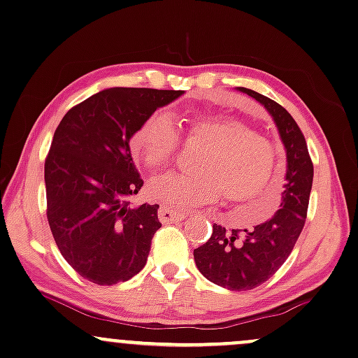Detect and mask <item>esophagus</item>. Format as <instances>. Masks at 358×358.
Segmentation results:
<instances>
[{
	"label": "esophagus",
	"mask_w": 358,
	"mask_h": 358,
	"mask_svg": "<svg viewBox=\"0 0 358 358\" xmlns=\"http://www.w3.org/2000/svg\"><path fill=\"white\" fill-rule=\"evenodd\" d=\"M185 218V213L176 211L173 208L162 205L158 208V220L162 221L164 224H171V223H180Z\"/></svg>",
	"instance_id": "1"
}]
</instances>
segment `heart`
Masks as SVG:
<instances>
[{
    "label": "heart",
    "instance_id": "heart-1",
    "mask_svg": "<svg viewBox=\"0 0 358 358\" xmlns=\"http://www.w3.org/2000/svg\"><path fill=\"white\" fill-rule=\"evenodd\" d=\"M185 137L205 147L196 155L198 171H169L150 180L147 192L153 200L171 208H196L224 201L239 203L234 220L255 226L278 211V148L266 135L257 134L246 122L221 114L192 117ZM180 145L178 130L164 112L142 122L130 138L134 157L147 169L170 164Z\"/></svg>",
    "mask_w": 358,
    "mask_h": 358
}]
</instances>
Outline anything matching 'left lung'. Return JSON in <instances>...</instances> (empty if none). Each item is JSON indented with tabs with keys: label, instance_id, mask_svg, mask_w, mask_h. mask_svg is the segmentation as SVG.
Here are the masks:
<instances>
[{
	"label": "left lung",
	"instance_id": "obj_1",
	"mask_svg": "<svg viewBox=\"0 0 358 358\" xmlns=\"http://www.w3.org/2000/svg\"><path fill=\"white\" fill-rule=\"evenodd\" d=\"M238 89L262 103L278 127L287 157L282 200L273 218L251 231H226L221 224H213L210 239L193 256L208 280L229 291H250L266 282L292 252L306 223L314 165L304 134L286 108L256 90Z\"/></svg>",
	"mask_w": 358,
	"mask_h": 358
}]
</instances>
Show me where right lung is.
<instances>
[{
	"mask_svg": "<svg viewBox=\"0 0 358 358\" xmlns=\"http://www.w3.org/2000/svg\"><path fill=\"white\" fill-rule=\"evenodd\" d=\"M183 90L110 87L62 117L44 164L48 221L71 268L99 286L125 282L145 266L158 205L130 206L143 187L129 142L157 108Z\"/></svg>",
	"mask_w": 358,
	"mask_h": 358,
	"instance_id": "right-lung-1",
	"label": "right lung"
}]
</instances>
